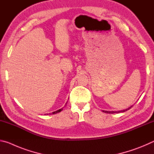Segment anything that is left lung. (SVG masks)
<instances>
[{
	"label": "left lung",
	"instance_id": "obj_1",
	"mask_svg": "<svg viewBox=\"0 0 154 154\" xmlns=\"http://www.w3.org/2000/svg\"><path fill=\"white\" fill-rule=\"evenodd\" d=\"M132 106H132H130V107H128V109H124V110H120V111H103L104 113H122V112H125L126 111H127V110H129V109L131 108Z\"/></svg>",
	"mask_w": 154,
	"mask_h": 154
}]
</instances>
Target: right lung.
I'll return each mask as SVG.
<instances>
[{"mask_svg":"<svg viewBox=\"0 0 154 154\" xmlns=\"http://www.w3.org/2000/svg\"><path fill=\"white\" fill-rule=\"evenodd\" d=\"M62 109H58V110H57V111H54V112H52V114H56V113H59V112H60V111H62ZM49 114H50V113H49ZM47 115H48V113H47Z\"/></svg>","mask_w":154,"mask_h":154,"instance_id":"1","label":"right lung"}]
</instances>
